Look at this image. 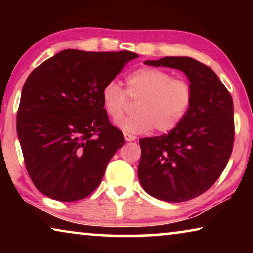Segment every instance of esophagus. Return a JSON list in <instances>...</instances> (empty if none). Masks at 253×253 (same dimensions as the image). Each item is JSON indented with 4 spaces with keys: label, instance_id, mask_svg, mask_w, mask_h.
I'll use <instances>...</instances> for the list:
<instances>
[{
    "label": "esophagus",
    "instance_id": "1",
    "mask_svg": "<svg viewBox=\"0 0 253 253\" xmlns=\"http://www.w3.org/2000/svg\"><path fill=\"white\" fill-rule=\"evenodd\" d=\"M123 136H124V140H126V141H133V140L137 139L136 137L132 136V134H129V133H124Z\"/></svg>",
    "mask_w": 253,
    "mask_h": 253
}]
</instances>
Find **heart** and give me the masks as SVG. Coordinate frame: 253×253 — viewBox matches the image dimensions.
<instances>
[{"mask_svg": "<svg viewBox=\"0 0 253 253\" xmlns=\"http://www.w3.org/2000/svg\"><path fill=\"white\" fill-rule=\"evenodd\" d=\"M126 94L139 100L136 115L117 122L126 133H144L153 130L170 132L184 119L192 101V87L184 79L172 78L167 71L145 67L126 79ZM126 94L116 82H108L101 89V103L107 115L114 121L123 116Z\"/></svg>", "mask_w": 253, "mask_h": 253, "instance_id": "b5f03b06", "label": "heart"}]
</instances>
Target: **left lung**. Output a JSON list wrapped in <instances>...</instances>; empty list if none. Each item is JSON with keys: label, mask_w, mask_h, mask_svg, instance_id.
<instances>
[{"label": "left lung", "mask_w": 253, "mask_h": 253, "mask_svg": "<svg viewBox=\"0 0 253 253\" xmlns=\"http://www.w3.org/2000/svg\"><path fill=\"white\" fill-rule=\"evenodd\" d=\"M181 70L192 101L179 126L168 134L139 140L140 185L154 198L182 203L209 190L220 177L234 144L233 99L215 72L195 58L166 56L145 61Z\"/></svg>", "instance_id": "left-lung-1"}]
</instances>
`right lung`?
<instances>
[{"mask_svg":"<svg viewBox=\"0 0 253 253\" xmlns=\"http://www.w3.org/2000/svg\"><path fill=\"white\" fill-rule=\"evenodd\" d=\"M132 51L65 49L34 69L24 84L17 133L31 179L60 202L85 198L123 146L101 103V89L137 58Z\"/></svg>","mask_w":253,"mask_h":253,"instance_id":"1","label":"right lung"}]
</instances>
